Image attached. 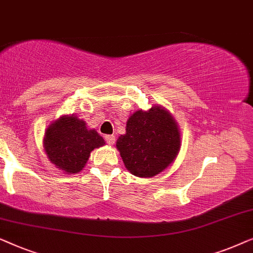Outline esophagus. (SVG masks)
<instances>
[{"instance_id": "obj_1", "label": "esophagus", "mask_w": 253, "mask_h": 253, "mask_svg": "<svg viewBox=\"0 0 253 253\" xmlns=\"http://www.w3.org/2000/svg\"><path fill=\"white\" fill-rule=\"evenodd\" d=\"M104 138H105L106 143H108V144H110V145L115 144V142H116V136H115V135H105Z\"/></svg>"}]
</instances>
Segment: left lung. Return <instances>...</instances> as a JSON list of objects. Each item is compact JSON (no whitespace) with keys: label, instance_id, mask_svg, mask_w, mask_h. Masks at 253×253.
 Listing matches in <instances>:
<instances>
[{"label":"left lung","instance_id":"1","mask_svg":"<svg viewBox=\"0 0 253 253\" xmlns=\"http://www.w3.org/2000/svg\"><path fill=\"white\" fill-rule=\"evenodd\" d=\"M126 169L135 176L159 174L176 158L180 131L173 117L161 106L138 110L129 117L126 134L117 140Z\"/></svg>","mask_w":253,"mask_h":253}]
</instances>
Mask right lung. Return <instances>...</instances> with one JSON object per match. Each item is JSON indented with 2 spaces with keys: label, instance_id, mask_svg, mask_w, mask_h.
I'll return each mask as SVG.
<instances>
[{
  "label": "right lung",
  "instance_id": "add662e5",
  "mask_svg": "<svg viewBox=\"0 0 253 253\" xmlns=\"http://www.w3.org/2000/svg\"><path fill=\"white\" fill-rule=\"evenodd\" d=\"M44 149L57 169L78 173L84 169L95 148L105 144L95 129H87L86 123L77 117H60L47 128Z\"/></svg>",
  "mask_w": 253,
  "mask_h": 253
}]
</instances>
